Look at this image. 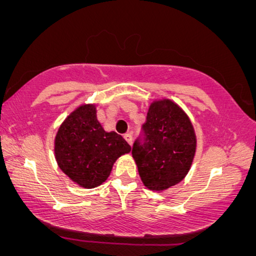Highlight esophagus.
Here are the masks:
<instances>
[{"instance_id": "34e87169", "label": "esophagus", "mask_w": 256, "mask_h": 256, "mask_svg": "<svg viewBox=\"0 0 256 256\" xmlns=\"http://www.w3.org/2000/svg\"><path fill=\"white\" fill-rule=\"evenodd\" d=\"M124 138L126 141H127L129 144L132 146V135L130 134V132H128V134H124Z\"/></svg>"}]
</instances>
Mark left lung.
Wrapping results in <instances>:
<instances>
[{
  "instance_id": "left-lung-1",
  "label": "left lung",
  "mask_w": 256,
  "mask_h": 256,
  "mask_svg": "<svg viewBox=\"0 0 256 256\" xmlns=\"http://www.w3.org/2000/svg\"><path fill=\"white\" fill-rule=\"evenodd\" d=\"M196 135L186 114L170 100L149 107L132 157L143 184L163 191L186 176L196 152Z\"/></svg>"
}]
</instances>
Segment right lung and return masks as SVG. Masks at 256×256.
Listing matches in <instances>:
<instances>
[{"instance_id":"add662e5","label":"right lung","mask_w":256,"mask_h":256,"mask_svg":"<svg viewBox=\"0 0 256 256\" xmlns=\"http://www.w3.org/2000/svg\"><path fill=\"white\" fill-rule=\"evenodd\" d=\"M130 149L121 135L104 130L94 104H82L70 114L54 141L59 168L74 183L86 188L102 184L115 160Z\"/></svg>"}]
</instances>
